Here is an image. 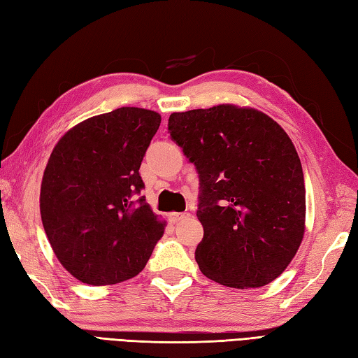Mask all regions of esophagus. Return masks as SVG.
<instances>
[{
  "label": "esophagus",
  "mask_w": 358,
  "mask_h": 358,
  "mask_svg": "<svg viewBox=\"0 0 358 358\" xmlns=\"http://www.w3.org/2000/svg\"><path fill=\"white\" fill-rule=\"evenodd\" d=\"M191 217V214L189 212H171L169 214V222L171 223H178L181 222V220H186Z\"/></svg>",
  "instance_id": "34e87169"
}]
</instances>
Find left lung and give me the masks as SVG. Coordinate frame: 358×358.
I'll list each match as a JSON object with an SVG mask.
<instances>
[{"label": "left lung", "mask_w": 358, "mask_h": 358, "mask_svg": "<svg viewBox=\"0 0 358 358\" xmlns=\"http://www.w3.org/2000/svg\"><path fill=\"white\" fill-rule=\"evenodd\" d=\"M167 129L199 172L200 271L229 287L271 283L305 234V178L291 138L266 113L232 104L175 112Z\"/></svg>", "instance_id": "obj_1"}]
</instances>
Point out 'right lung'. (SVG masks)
<instances>
[{"mask_svg": "<svg viewBox=\"0 0 358 358\" xmlns=\"http://www.w3.org/2000/svg\"><path fill=\"white\" fill-rule=\"evenodd\" d=\"M162 117L120 108L72 127L45 166L40 210L57 258L92 286L115 285L140 273L164 234L144 196L143 157Z\"/></svg>", "mask_w": 358, "mask_h": 358, "instance_id": "add662e5", "label": "right lung"}]
</instances>
